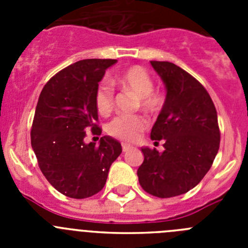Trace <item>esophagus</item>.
<instances>
[{
    "label": "esophagus",
    "mask_w": 248,
    "mask_h": 248,
    "mask_svg": "<svg viewBox=\"0 0 248 248\" xmlns=\"http://www.w3.org/2000/svg\"><path fill=\"white\" fill-rule=\"evenodd\" d=\"M122 148H123V151L125 153L126 150H129V149H130V145H128V144H124V143H123V144H122Z\"/></svg>",
    "instance_id": "obj_1"
}]
</instances>
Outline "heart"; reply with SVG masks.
Wrapping results in <instances>:
<instances>
[{"label":"heart","instance_id":"heart-1","mask_svg":"<svg viewBox=\"0 0 248 248\" xmlns=\"http://www.w3.org/2000/svg\"><path fill=\"white\" fill-rule=\"evenodd\" d=\"M115 84L122 89L131 92L139 98L140 107L146 111L155 113L163 105V98L153 93V80L148 72L141 67H131L115 78ZM95 105L100 114H108L113 108V91L108 83H100L95 92ZM146 120L143 117H118L109 124L108 133L124 141H134L145 129Z\"/></svg>","mask_w":248,"mask_h":248}]
</instances>
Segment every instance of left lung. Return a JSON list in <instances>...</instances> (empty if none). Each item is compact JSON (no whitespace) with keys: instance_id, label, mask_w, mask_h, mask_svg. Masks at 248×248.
<instances>
[{"instance_id":"1","label":"left lung","mask_w":248,"mask_h":248,"mask_svg":"<svg viewBox=\"0 0 248 248\" xmlns=\"http://www.w3.org/2000/svg\"><path fill=\"white\" fill-rule=\"evenodd\" d=\"M165 85V102L150 138L163 140L164 151L141 148L139 184L157 198L190 191L211 168L220 146V129L214 102L202 85L170 62L151 61Z\"/></svg>"}]
</instances>
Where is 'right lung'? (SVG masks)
I'll return each mask as SVG.
<instances>
[{
  "label": "right lung",
  "mask_w": 248,
  "mask_h": 248,
  "mask_svg": "<svg viewBox=\"0 0 248 248\" xmlns=\"http://www.w3.org/2000/svg\"><path fill=\"white\" fill-rule=\"evenodd\" d=\"M115 59H83L57 73L39 94L31 144L41 171L61 194L91 198L104 187L109 169L122 153L117 139L104 135L99 146L84 141L85 131L100 134L95 92Z\"/></svg>",
  "instance_id": "obj_1"
}]
</instances>
